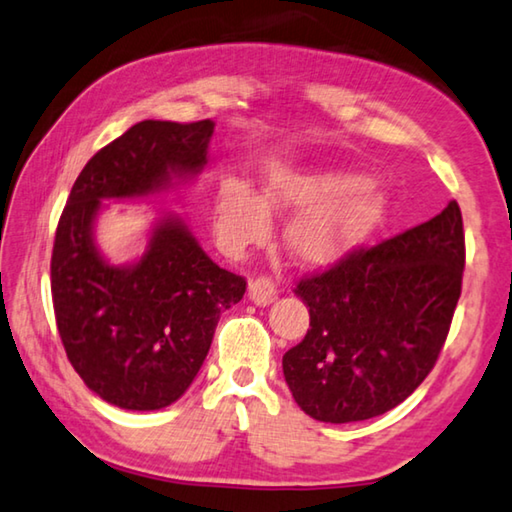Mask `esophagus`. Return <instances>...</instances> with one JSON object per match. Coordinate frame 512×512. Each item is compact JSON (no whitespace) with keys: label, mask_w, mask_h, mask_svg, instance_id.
I'll use <instances>...</instances> for the list:
<instances>
[{"label":"esophagus","mask_w":512,"mask_h":512,"mask_svg":"<svg viewBox=\"0 0 512 512\" xmlns=\"http://www.w3.org/2000/svg\"><path fill=\"white\" fill-rule=\"evenodd\" d=\"M248 296L255 305H269V303H273L275 296H278V287H275V282L271 278L259 275V278L250 280Z\"/></svg>","instance_id":"obj_1"}]
</instances>
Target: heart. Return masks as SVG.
I'll list each match as a JSON object with an SVG mask.
<instances>
[{"instance_id":"obj_1","label":"heart","mask_w":512,"mask_h":512,"mask_svg":"<svg viewBox=\"0 0 512 512\" xmlns=\"http://www.w3.org/2000/svg\"><path fill=\"white\" fill-rule=\"evenodd\" d=\"M298 214L285 227V248L300 264L326 266L362 248L383 230L389 200L367 175L348 170L300 173L280 168L266 177L262 196L239 180L214 193V230L230 253L266 239L271 216Z\"/></svg>"}]
</instances>
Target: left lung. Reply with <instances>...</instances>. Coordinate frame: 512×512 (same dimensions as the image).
<instances>
[{"label":"left lung","instance_id":"left-lung-1","mask_svg":"<svg viewBox=\"0 0 512 512\" xmlns=\"http://www.w3.org/2000/svg\"><path fill=\"white\" fill-rule=\"evenodd\" d=\"M465 232L456 200L399 237L303 278L310 330L282 358L305 415L364 421L403 403L435 367L456 312Z\"/></svg>","mask_w":512,"mask_h":512}]
</instances>
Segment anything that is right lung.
Segmentation results:
<instances>
[{"label":"right lung","instance_id":"obj_1","mask_svg":"<svg viewBox=\"0 0 512 512\" xmlns=\"http://www.w3.org/2000/svg\"><path fill=\"white\" fill-rule=\"evenodd\" d=\"M212 134V120L129 127L81 170L56 227L52 300L63 348L86 387L123 410L180 399L246 280L214 264L180 216L157 218L136 262L109 264L95 218L104 200L143 198L196 177Z\"/></svg>","mask_w":512,"mask_h":512}]
</instances>
